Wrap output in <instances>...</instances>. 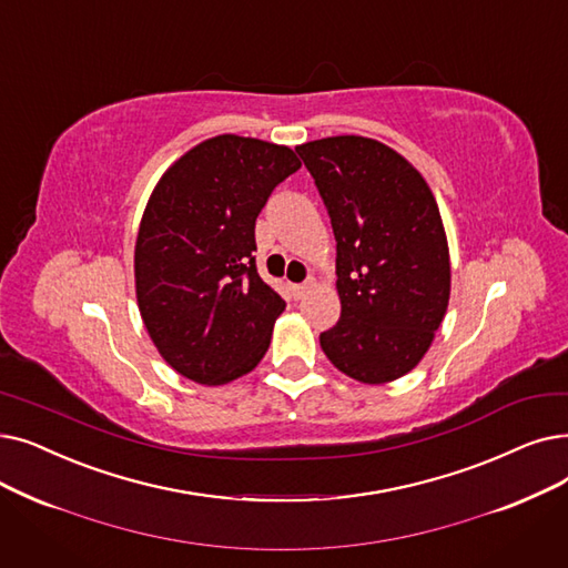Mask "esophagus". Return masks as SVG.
<instances>
[{
    "mask_svg": "<svg viewBox=\"0 0 568 568\" xmlns=\"http://www.w3.org/2000/svg\"><path fill=\"white\" fill-rule=\"evenodd\" d=\"M311 285H313V281H306V283H302V285H292V294H294V297H297V300H302L304 294L308 292Z\"/></svg>",
    "mask_w": 568,
    "mask_h": 568,
    "instance_id": "esophagus-1",
    "label": "esophagus"
}]
</instances>
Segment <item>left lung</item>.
Here are the masks:
<instances>
[{"label":"left lung","instance_id":"8db88e82","mask_svg":"<svg viewBox=\"0 0 568 568\" xmlns=\"http://www.w3.org/2000/svg\"><path fill=\"white\" fill-rule=\"evenodd\" d=\"M336 239L338 323L320 334L329 362L383 385L420 364L450 300L448 239L434 194L406 158L366 136L297 145Z\"/></svg>","mask_w":568,"mask_h":568}]
</instances>
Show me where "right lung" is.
I'll list each match as a JSON object with an SVG mask.
<instances>
[{"label": "right lung", "mask_w": 568, "mask_h": 568, "mask_svg": "<svg viewBox=\"0 0 568 568\" xmlns=\"http://www.w3.org/2000/svg\"><path fill=\"white\" fill-rule=\"evenodd\" d=\"M300 166L287 145L220 134L158 181L134 245L136 302L181 376L225 385L264 357L285 302L257 274L255 220Z\"/></svg>", "instance_id": "obj_1"}]
</instances>
